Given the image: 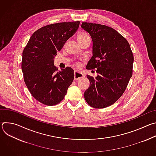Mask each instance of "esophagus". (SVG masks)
I'll list each match as a JSON object with an SVG mask.
<instances>
[{"label": "esophagus", "instance_id": "1", "mask_svg": "<svg viewBox=\"0 0 156 156\" xmlns=\"http://www.w3.org/2000/svg\"><path fill=\"white\" fill-rule=\"evenodd\" d=\"M84 77V75L81 73L78 72L77 71H75V73H74V80L76 81Z\"/></svg>", "mask_w": 156, "mask_h": 156}]
</instances>
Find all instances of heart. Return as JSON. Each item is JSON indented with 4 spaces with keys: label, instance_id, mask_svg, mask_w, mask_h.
<instances>
[{
    "label": "heart",
    "instance_id": "obj_1",
    "mask_svg": "<svg viewBox=\"0 0 156 156\" xmlns=\"http://www.w3.org/2000/svg\"><path fill=\"white\" fill-rule=\"evenodd\" d=\"M87 38H90V37L89 34L86 32H81V33H79L77 36V40H78V42H81L82 41L85 40Z\"/></svg>",
    "mask_w": 156,
    "mask_h": 156
}]
</instances>
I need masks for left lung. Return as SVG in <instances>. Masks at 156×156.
<instances>
[{
	"label": "left lung",
	"mask_w": 156,
	"mask_h": 156,
	"mask_svg": "<svg viewBox=\"0 0 156 156\" xmlns=\"http://www.w3.org/2000/svg\"><path fill=\"white\" fill-rule=\"evenodd\" d=\"M93 40V56L86 68L97 69L96 78L90 75V86L84 96L96 108L114 104L123 94L133 74L134 57L126 39L115 30L98 23L83 22L81 25Z\"/></svg>",
	"instance_id": "8db88e82"
}]
</instances>
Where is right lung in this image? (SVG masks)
<instances>
[{"mask_svg":"<svg viewBox=\"0 0 156 156\" xmlns=\"http://www.w3.org/2000/svg\"><path fill=\"white\" fill-rule=\"evenodd\" d=\"M80 23L62 22L43 27L32 34L23 51L24 81L32 96L43 104L60 103L73 81V70L66 66L57 72L54 59L78 29Z\"/></svg>","mask_w":156,"mask_h":156,"instance_id":"1","label":"right lung"}]
</instances>
